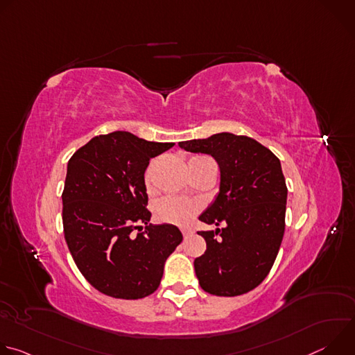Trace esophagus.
I'll return each instance as SVG.
<instances>
[{
  "instance_id": "obj_1",
  "label": "esophagus",
  "mask_w": 355,
  "mask_h": 355,
  "mask_svg": "<svg viewBox=\"0 0 355 355\" xmlns=\"http://www.w3.org/2000/svg\"><path fill=\"white\" fill-rule=\"evenodd\" d=\"M181 233L184 234V237H188L192 234V230L191 229H181Z\"/></svg>"
}]
</instances>
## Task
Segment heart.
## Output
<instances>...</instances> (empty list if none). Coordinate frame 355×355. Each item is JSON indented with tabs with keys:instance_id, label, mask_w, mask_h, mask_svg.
Segmentation results:
<instances>
[{
	"instance_id": "heart-1",
	"label": "heart",
	"mask_w": 355,
	"mask_h": 355,
	"mask_svg": "<svg viewBox=\"0 0 355 355\" xmlns=\"http://www.w3.org/2000/svg\"><path fill=\"white\" fill-rule=\"evenodd\" d=\"M208 160L211 159L207 156H193L188 160V167L200 162H208ZM150 177H151V166L147 168L144 175V181L147 187H150ZM198 211H199L198 202L191 199L177 198V196H166L160 199L156 204V209H155L157 220L164 223H171V225H180V226L187 225Z\"/></svg>"
}]
</instances>
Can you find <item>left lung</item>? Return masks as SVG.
<instances>
[{"label":"left lung","mask_w":355,"mask_h":355,"mask_svg":"<svg viewBox=\"0 0 355 355\" xmlns=\"http://www.w3.org/2000/svg\"><path fill=\"white\" fill-rule=\"evenodd\" d=\"M191 153L211 155L220 170L219 193L199 216L222 229L199 232L205 254L193 267L200 288L218 296H237L268 275L284 237L286 184L281 162L257 140L229 132L180 141Z\"/></svg>","instance_id":"1"}]
</instances>
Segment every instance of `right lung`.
<instances>
[{
	"mask_svg": "<svg viewBox=\"0 0 355 355\" xmlns=\"http://www.w3.org/2000/svg\"><path fill=\"white\" fill-rule=\"evenodd\" d=\"M173 146L116 130L92 137L69 160L64 239L80 272L99 292L119 299L153 293L182 241L177 226L148 223L146 209L144 171L150 159Z\"/></svg>",
	"mask_w": 355,
	"mask_h": 355,
	"instance_id": "1",
	"label": "right lung"
}]
</instances>
